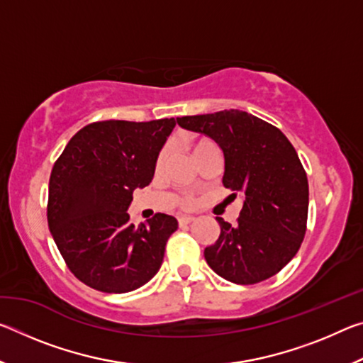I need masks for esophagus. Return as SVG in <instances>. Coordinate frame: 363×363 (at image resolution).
Segmentation results:
<instances>
[{
    "label": "esophagus",
    "mask_w": 363,
    "mask_h": 363,
    "mask_svg": "<svg viewBox=\"0 0 363 363\" xmlns=\"http://www.w3.org/2000/svg\"><path fill=\"white\" fill-rule=\"evenodd\" d=\"M177 220H179V225H184V224L194 223L195 218L194 216H179V218H177Z\"/></svg>",
    "instance_id": "esophagus-1"
}]
</instances>
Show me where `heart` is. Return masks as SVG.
Instances as JSON below:
<instances>
[{"label":"heart","mask_w":363,"mask_h":363,"mask_svg":"<svg viewBox=\"0 0 363 363\" xmlns=\"http://www.w3.org/2000/svg\"><path fill=\"white\" fill-rule=\"evenodd\" d=\"M208 140H205V139H196V138H190L189 140H187V145H189V149L190 150H195V149H199L200 145H203V144H206ZM164 158H167V150H162L160 152V155H158V158H157V168H160L163 164V162H164ZM190 203V200H184L182 201V205L184 206H187Z\"/></svg>","instance_id":"heart-1"}]
</instances>
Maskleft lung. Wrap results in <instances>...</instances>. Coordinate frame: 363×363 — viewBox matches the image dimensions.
<instances>
[{"label":"left lung","mask_w":363,"mask_h":363,"mask_svg":"<svg viewBox=\"0 0 363 363\" xmlns=\"http://www.w3.org/2000/svg\"><path fill=\"white\" fill-rule=\"evenodd\" d=\"M176 120L220 147L224 187L243 196L235 225L216 218L220 233L205 248L208 266L238 285L280 272L303 243L309 208L307 176L290 140L279 128L242 110Z\"/></svg>","instance_id":"left-lung-1"}]
</instances>
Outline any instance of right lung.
<instances>
[{
    "instance_id": "1",
    "label": "right lung",
    "mask_w": 363,
    "mask_h": 363,
    "mask_svg": "<svg viewBox=\"0 0 363 363\" xmlns=\"http://www.w3.org/2000/svg\"><path fill=\"white\" fill-rule=\"evenodd\" d=\"M174 118L96 121L73 136L49 177L48 225L78 280L104 293H128L162 267L177 220L157 213L130 223L134 189L149 186Z\"/></svg>"
}]
</instances>
